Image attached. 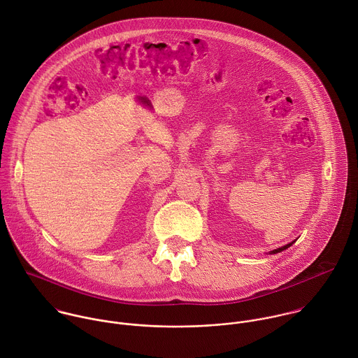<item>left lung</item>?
Segmentation results:
<instances>
[{"label": "left lung", "mask_w": 358, "mask_h": 358, "mask_svg": "<svg viewBox=\"0 0 358 358\" xmlns=\"http://www.w3.org/2000/svg\"><path fill=\"white\" fill-rule=\"evenodd\" d=\"M294 243V241H293ZM293 243H290V244H287V245H285V247H282V248H278V250H275V251H272V254H278V252H280V251H283V250H286V248H289Z\"/></svg>", "instance_id": "left-lung-1"}]
</instances>
